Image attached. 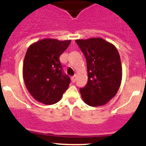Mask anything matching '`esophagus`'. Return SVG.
<instances>
[{"label": "esophagus", "mask_w": 146, "mask_h": 146, "mask_svg": "<svg viewBox=\"0 0 146 146\" xmlns=\"http://www.w3.org/2000/svg\"><path fill=\"white\" fill-rule=\"evenodd\" d=\"M71 80H72V82H75L76 80H77V77L76 76H73V77H71Z\"/></svg>", "instance_id": "obj_1"}]
</instances>
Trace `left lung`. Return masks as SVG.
Listing matches in <instances>:
<instances>
[{
  "label": "left lung",
  "instance_id": "1",
  "mask_svg": "<svg viewBox=\"0 0 146 146\" xmlns=\"http://www.w3.org/2000/svg\"><path fill=\"white\" fill-rule=\"evenodd\" d=\"M87 63L88 82L80 89L85 103L98 107L115 96L121 86L122 66L116 47L102 38L75 41Z\"/></svg>",
  "mask_w": 146,
  "mask_h": 146
}]
</instances>
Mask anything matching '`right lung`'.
Wrapping results in <instances>:
<instances>
[{"label":"right lung","mask_w":146,"mask_h":146,"mask_svg":"<svg viewBox=\"0 0 146 146\" xmlns=\"http://www.w3.org/2000/svg\"><path fill=\"white\" fill-rule=\"evenodd\" d=\"M70 43V40L44 38L28 48L23 62V79L36 101L44 104L57 103L69 88L70 77L63 72L59 58Z\"/></svg>","instance_id":"obj_1"}]
</instances>
